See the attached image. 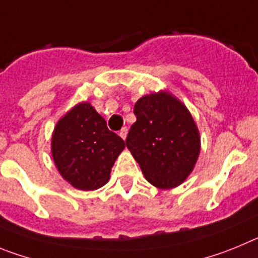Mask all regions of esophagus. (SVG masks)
<instances>
[{
	"instance_id": "obj_1",
	"label": "esophagus",
	"mask_w": 258,
	"mask_h": 258,
	"mask_svg": "<svg viewBox=\"0 0 258 258\" xmlns=\"http://www.w3.org/2000/svg\"><path fill=\"white\" fill-rule=\"evenodd\" d=\"M119 136L122 139H123V140H126V138H127V128H126V127H123V128L120 130V131H119Z\"/></svg>"
}]
</instances>
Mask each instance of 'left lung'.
<instances>
[{"instance_id":"left-lung-1","label":"left lung","mask_w":258,"mask_h":258,"mask_svg":"<svg viewBox=\"0 0 258 258\" xmlns=\"http://www.w3.org/2000/svg\"><path fill=\"white\" fill-rule=\"evenodd\" d=\"M136 122L126 145L153 186L166 190L189 177L201 153V135L191 113L169 91L140 97L134 106Z\"/></svg>"}]
</instances>
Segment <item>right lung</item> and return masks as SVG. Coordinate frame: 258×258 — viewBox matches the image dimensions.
<instances>
[{
	"label": "right lung",
	"instance_id": "right-lung-1",
	"mask_svg": "<svg viewBox=\"0 0 258 258\" xmlns=\"http://www.w3.org/2000/svg\"><path fill=\"white\" fill-rule=\"evenodd\" d=\"M126 144L87 101L78 103L57 120L51 154L61 177L83 191L104 186Z\"/></svg>",
	"mask_w": 258,
	"mask_h": 258
}]
</instances>
